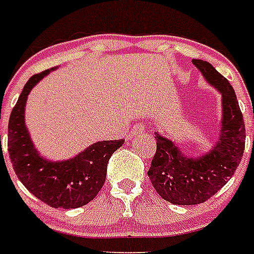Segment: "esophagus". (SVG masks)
Instances as JSON below:
<instances>
[{
	"label": "esophagus",
	"mask_w": 254,
	"mask_h": 254,
	"mask_svg": "<svg viewBox=\"0 0 254 254\" xmlns=\"http://www.w3.org/2000/svg\"><path fill=\"white\" fill-rule=\"evenodd\" d=\"M145 130V125L144 124H135L134 127L130 129V134L131 135H137V134H142Z\"/></svg>",
	"instance_id": "1"
}]
</instances>
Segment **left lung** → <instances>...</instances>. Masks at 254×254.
<instances>
[{
	"label": "left lung",
	"instance_id": "1",
	"mask_svg": "<svg viewBox=\"0 0 254 254\" xmlns=\"http://www.w3.org/2000/svg\"><path fill=\"white\" fill-rule=\"evenodd\" d=\"M191 63L221 93V135L208 154L190 158L172 141L154 133L157 149L148 172L149 180L164 200L176 205H197L214 196L235 174L243 158L247 137L243 113L232 85L206 61L191 60Z\"/></svg>",
	"mask_w": 254,
	"mask_h": 254
}]
</instances>
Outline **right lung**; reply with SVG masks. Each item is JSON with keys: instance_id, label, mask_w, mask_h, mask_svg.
<instances>
[{"instance_id": "add662e5", "label": "right lung", "mask_w": 254, "mask_h": 254, "mask_svg": "<svg viewBox=\"0 0 254 254\" xmlns=\"http://www.w3.org/2000/svg\"><path fill=\"white\" fill-rule=\"evenodd\" d=\"M49 71L29 78L11 110L7 127L9 156L17 177L33 196L52 208H80L101 190L110 156L125 140L100 141L66 161L52 162L40 157L25 127V104L33 86Z\"/></svg>"}]
</instances>
